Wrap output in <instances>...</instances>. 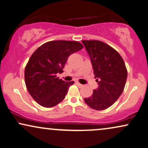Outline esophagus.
Returning a JSON list of instances; mask_svg holds the SVG:
<instances>
[{
    "mask_svg": "<svg viewBox=\"0 0 148 148\" xmlns=\"http://www.w3.org/2000/svg\"><path fill=\"white\" fill-rule=\"evenodd\" d=\"M76 84H77L78 86H80V87H82V86H83V84L79 83V82H76Z\"/></svg>",
    "mask_w": 148,
    "mask_h": 148,
    "instance_id": "esophagus-1",
    "label": "esophagus"
}]
</instances>
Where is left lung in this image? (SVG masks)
I'll use <instances>...</instances> for the list:
<instances>
[{"mask_svg":"<svg viewBox=\"0 0 148 148\" xmlns=\"http://www.w3.org/2000/svg\"><path fill=\"white\" fill-rule=\"evenodd\" d=\"M90 57L98 88L90 97L84 98L92 109L106 110L119 99L127 78L125 62L115 49L99 40H82Z\"/></svg>","mask_w":148,"mask_h":148,"instance_id":"left-lung-1","label":"left lung"}]
</instances>
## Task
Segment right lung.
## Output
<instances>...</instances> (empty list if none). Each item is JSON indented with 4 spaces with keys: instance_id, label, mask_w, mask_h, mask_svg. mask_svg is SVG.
I'll list each match as a JSON object with an SVG mask.
<instances>
[{
    "instance_id": "1",
    "label": "right lung",
    "mask_w": 148,
    "mask_h": 148,
    "mask_svg": "<svg viewBox=\"0 0 148 148\" xmlns=\"http://www.w3.org/2000/svg\"><path fill=\"white\" fill-rule=\"evenodd\" d=\"M82 48L76 41L54 40L41 45L32 55L25 68V82L37 103L51 108L63 101L74 82L60 79L57 74L63 72L69 56Z\"/></svg>"
}]
</instances>
